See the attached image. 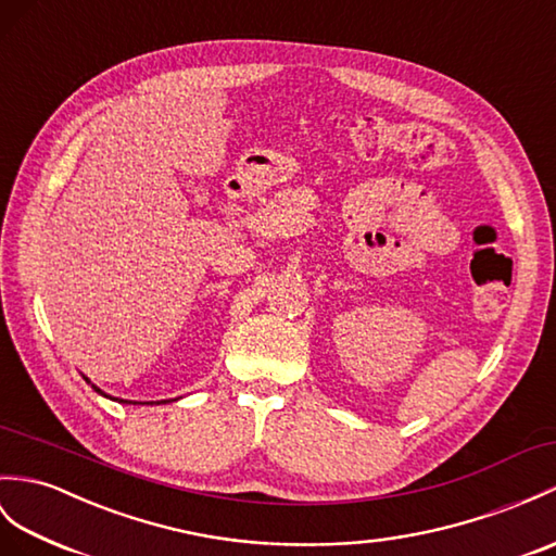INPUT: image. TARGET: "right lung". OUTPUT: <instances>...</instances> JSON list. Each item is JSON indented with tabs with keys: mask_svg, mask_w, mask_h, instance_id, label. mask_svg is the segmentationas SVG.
<instances>
[{
	"mask_svg": "<svg viewBox=\"0 0 556 556\" xmlns=\"http://www.w3.org/2000/svg\"><path fill=\"white\" fill-rule=\"evenodd\" d=\"M85 381H87L89 386H92V389H94L99 395H103V397H111V395L103 393V391L99 389V386H94L92 381H89L87 377H85ZM111 400H118V403H125V405H161V403H170V400H156V403H153V400H151V403H135V400H123V397H111Z\"/></svg>",
	"mask_w": 556,
	"mask_h": 556,
	"instance_id": "1",
	"label": "right lung"
}]
</instances>
